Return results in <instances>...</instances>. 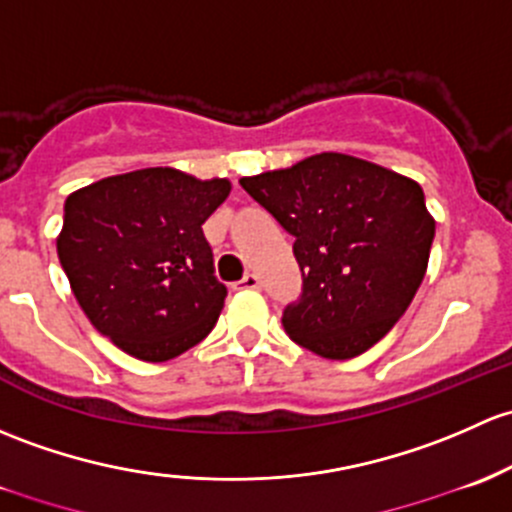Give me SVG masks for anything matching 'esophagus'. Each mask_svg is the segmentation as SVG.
<instances>
[{
	"label": "esophagus",
	"instance_id": "1",
	"mask_svg": "<svg viewBox=\"0 0 512 512\" xmlns=\"http://www.w3.org/2000/svg\"><path fill=\"white\" fill-rule=\"evenodd\" d=\"M257 287H260V277H257V274H245V277L235 284V289H257Z\"/></svg>",
	"mask_w": 512,
	"mask_h": 512
}]
</instances>
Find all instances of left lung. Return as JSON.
Masks as SVG:
<instances>
[{
	"label": "left lung",
	"mask_w": 512,
	"mask_h": 512,
	"mask_svg": "<svg viewBox=\"0 0 512 512\" xmlns=\"http://www.w3.org/2000/svg\"><path fill=\"white\" fill-rule=\"evenodd\" d=\"M240 184L297 238L304 294L284 311L289 338L326 360L373 348L427 272L437 223L422 186L341 152L242 176Z\"/></svg>",
	"instance_id": "1"
}]
</instances>
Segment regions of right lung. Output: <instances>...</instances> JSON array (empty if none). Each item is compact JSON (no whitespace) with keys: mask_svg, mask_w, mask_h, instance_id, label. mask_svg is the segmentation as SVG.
<instances>
[{"mask_svg":"<svg viewBox=\"0 0 512 512\" xmlns=\"http://www.w3.org/2000/svg\"><path fill=\"white\" fill-rule=\"evenodd\" d=\"M230 188L154 166L66 198L58 260L90 324L120 351L164 363L213 331L228 289L213 277L203 223Z\"/></svg>","mask_w":512,"mask_h":512,"instance_id":"1","label":"right lung"}]
</instances>
